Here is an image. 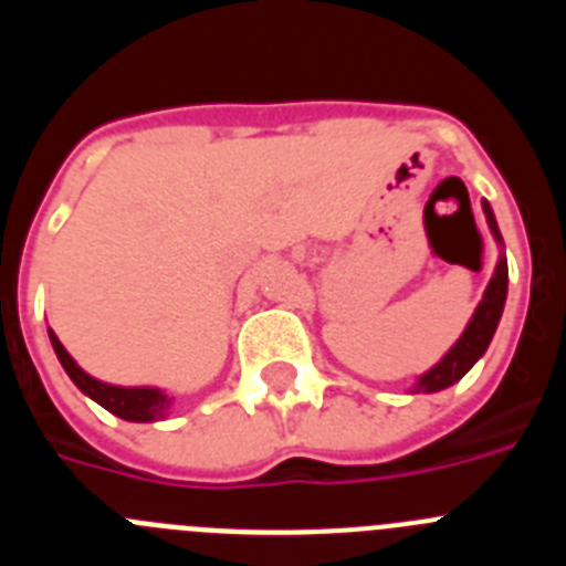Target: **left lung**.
Instances as JSON below:
<instances>
[{"label":"left lung","mask_w":566,"mask_h":566,"mask_svg":"<svg viewBox=\"0 0 566 566\" xmlns=\"http://www.w3.org/2000/svg\"><path fill=\"white\" fill-rule=\"evenodd\" d=\"M482 207H484V214H488L490 229H493V234L502 240V234H499V227H496V218H493V209H490L488 201H484ZM504 297H507V260L502 258L499 260L496 274H493V280H490L488 292H484L482 303H479L476 314H473V319L468 323V328H464V334L459 337V343L453 345L451 352L444 354L442 363L433 365L431 371L424 374V377H419L413 391H424V394L442 391V388H448V385L459 382V379L473 368V363L488 352L490 339H493V332H496L499 326V317H502Z\"/></svg>","instance_id":"left-lung-1"}]
</instances>
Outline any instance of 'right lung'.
Segmentation results:
<instances>
[{
	"label": "right lung",
	"instance_id": "add662e5",
	"mask_svg": "<svg viewBox=\"0 0 566 566\" xmlns=\"http://www.w3.org/2000/svg\"><path fill=\"white\" fill-rule=\"evenodd\" d=\"M50 343H53V352H56L59 363L64 365V371L73 382L82 388L87 397L96 399L102 408H107L115 417L127 419V422H153V419H161L169 408V397L155 388H115V385L98 382L90 374H84L73 357L64 352V345L59 343V337L50 332Z\"/></svg>",
	"mask_w": 566,
	"mask_h": 566
}]
</instances>
